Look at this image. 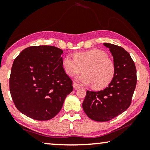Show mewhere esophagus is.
<instances>
[{
	"instance_id": "obj_1",
	"label": "esophagus",
	"mask_w": 150,
	"mask_h": 150,
	"mask_svg": "<svg viewBox=\"0 0 150 150\" xmlns=\"http://www.w3.org/2000/svg\"><path fill=\"white\" fill-rule=\"evenodd\" d=\"M73 87H74V89H79L80 87V86H79V84H77L76 83H74V84H73Z\"/></svg>"
}]
</instances>
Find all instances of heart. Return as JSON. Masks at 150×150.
<instances>
[{
	"mask_svg": "<svg viewBox=\"0 0 150 150\" xmlns=\"http://www.w3.org/2000/svg\"><path fill=\"white\" fill-rule=\"evenodd\" d=\"M74 57L66 55L62 60V67L69 76L79 74L83 69L84 74L77 79L83 85H93L95 89H101L114 79L115 65L104 51L93 49L76 52Z\"/></svg>",
	"mask_w": 150,
	"mask_h": 150,
	"instance_id": "1",
	"label": "heart"
}]
</instances>
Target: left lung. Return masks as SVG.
<instances>
[{
    "instance_id": "left-lung-1",
    "label": "left lung",
    "mask_w": 150,
    "mask_h": 150,
    "mask_svg": "<svg viewBox=\"0 0 150 150\" xmlns=\"http://www.w3.org/2000/svg\"><path fill=\"white\" fill-rule=\"evenodd\" d=\"M113 57L115 74L108 87L99 91H87L84 111L92 120L107 122L130 106L137 85V69L130 55L122 47L104 43Z\"/></svg>"
}]
</instances>
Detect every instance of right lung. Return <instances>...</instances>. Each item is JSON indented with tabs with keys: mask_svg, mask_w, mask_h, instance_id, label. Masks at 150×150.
Listing matches in <instances>:
<instances>
[{
	"mask_svg": "<svg viewBox=\"0 0 150 150\" xmlns=\"http://www.w3.org/2000/svg\"><path fill=\"white\" fill-rule=\"evenodd\" d=\"M63 52L55 46H33L22 50L14 60L10 93L16 107L28 117L51 120L72 91V80L62 67Z\"/></svg>",
	"mask_w": 150,
	"mask_h": 150,
	"instance_id": "1",
	"label": "right lung"
}]
</instances>
